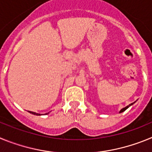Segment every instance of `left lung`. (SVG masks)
Listing matches in <instances>:
<instances>
[{"instance_id":"8db88e82","label":"left lung","mask_w":152,"mask_h":152,"mask_svg":"<svg viewBox=\"0 0 152 152\" xmlns=\"http://www.w3.org/2000/svg\"><path fill=\"white\" fill-rule=\"evenodd\" d=\"M133 103H135V102H134V103H131V104H129V106H127V107H124V108H123V109H122L121 110L119 111V113H123V112H124V111L126 110H127V109H128L129 107H130V106H132V104H133Z\"/></svg>"}]
</instances>
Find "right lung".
I'll use <instances>...</instances> for the list:
<instances>
[{
  "label": "right lung",
  "instance_id": "1",
  "mask_svg": "<svg viewBox=\"0 0 152 152\" xmlns=\"http://www.w3.org/2000/svg\"><path fill=\"white\" fill-rule=\"evenodd\" d=\"M29 113L33 114V115H36V116H40V115H41V114H39V113H35V112H32V111H29ZM48 113H45V114H48Z\"/></svg>",
  "mask_w": 152,
  "mask_h": 152
}]
</instances>
